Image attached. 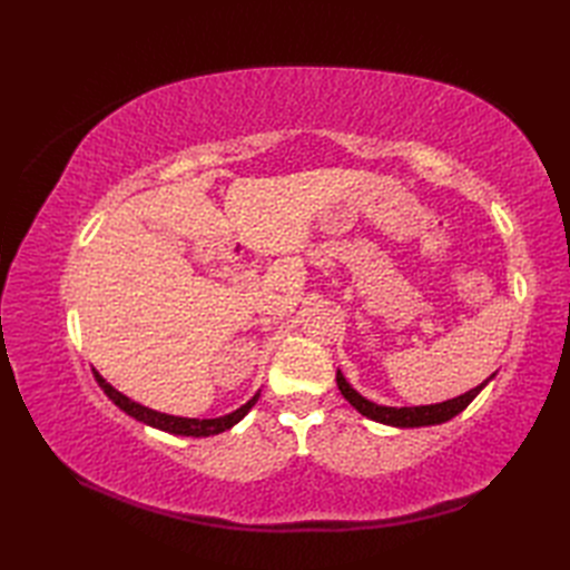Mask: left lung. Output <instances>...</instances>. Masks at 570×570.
Masks as SVG:
<instances>
[{
	"instance_id": "8db88e82",
	"label": "left lung",
	"mask_w": 570,
	"mask_h": 570,
	"mask_svg": "<svg viewBox=\"0 0 570 570\" xmlns=\"http://www.w3.org/2000/svg\"><path fill=\"white\" fill-rule=\"evenodd\" d=\"M494 375H490L485 383H480L478 387L469 390L465 394L454 396V400H446L440 404H428V406H383V404H373L368 402L366 396H361L347 381L344 375L337 371V387L342 392L344 400H347L361 416H366L375 423H385V425H394V428H421V425H438L454 419L456 413H461L465 406H469L475 396L480 394V390L485 387Z\"/></svg>"
}]
</instances>
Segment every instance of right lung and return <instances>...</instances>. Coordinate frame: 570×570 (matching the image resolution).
I'll use <instances>...</instances> for the list:
<instances>
[{"label": "right lung", "mask_w": 570, "mask_h": 570, "mask_svg": "<svg viewBox=\"0 0 570 570\" xmlns=\"http://www.w3.org/2000/svg\"><path fill=\"white\" fill-rule=\"evenodd\" d=\"M95 373V381L99 383V387L105 390V394L109 396V400L120 409L126 411L128 416H132L135 421L140 423H147L151 428H159L164 430V433H170V435H185V438H209V435H218L223 433V430L233 428L235 423L243 421L247 416V411L256 404L258 400V392L252 396V400L247 404H243L239 409H235L233 413H226V416H218V419H180V416H168V413H161V411H154V409H147L142 404H137L132 400H128V396L124 392H118L116 387H111L105 377H101L97 371Z\"/></svg>", "instance_id": "add662e5"}]
</instances>
